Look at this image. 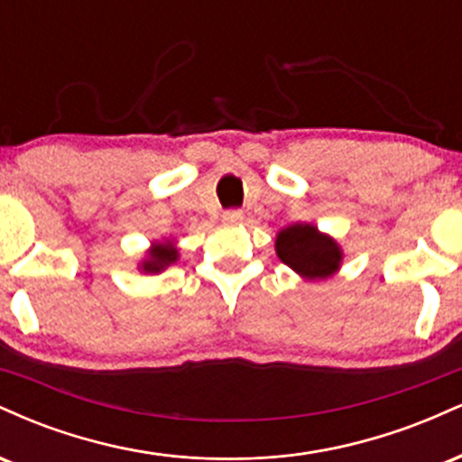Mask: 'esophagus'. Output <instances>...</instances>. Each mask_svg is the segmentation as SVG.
<instances>
[{
    "mask_svg": "<svg viewBox=\"0 0 462 462\" xmlns=\"http://www.w3.org/2000/svg\"><path fill=\"white\" fill-rule=\"evenodd\" d=\"M241 219H243L241 210H226V213H224L226 224H238Z\"/></svg>",
    "mask_w": 462,
    "mask_h": 462,
    "instance_id": "1",
    "label": "esophagus"
}]
</instances>
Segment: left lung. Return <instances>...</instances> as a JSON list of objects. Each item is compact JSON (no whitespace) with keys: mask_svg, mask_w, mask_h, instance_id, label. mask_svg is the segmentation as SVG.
<instances>
[{"mask_svg":"<svg viewBox=\"0 0 462 462\" xmlns=\"http://www.w3.org/2000/svg\"><path fill=\"white\" fill-rule=\"evenodd\" d=\"M275 254L304 280H326L338 273L343 249L338 241L312 224H291L275 235Z\"/></svg>","mask_w":462,"mask_h":462,"instance_id":"left-lung-1","label":"left lung"}]
</instances>
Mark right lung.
Masks as SVG:
<instances>
[{"instance_id": "obj_1", "label": "right lung", "mask_w": 462, "mask_h": 462, "mask_svg": "<svg viewBox=\"0 0 462 462\" xmlns=\"http://www.w3.org/2000/svg\"><path fill=\"white\" fill-rule=\"evenodd\" d=\"M180 258V249L176 245V238H162V241H153L150 249L145 252V256L141 258L136 269L145 275H156L162 273L164 269L176 264Z\"/></svg>"}]
</instances>
